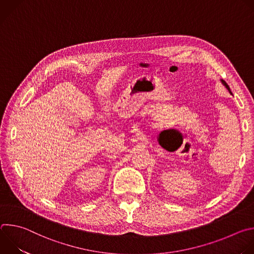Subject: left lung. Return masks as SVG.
<instances>
[{
  "mask_svg": "<svg viewBox=\"0 0 254 254\" xmlns=\"http://www.w3.org/2000/svg\"><path fill=\"white\" fill-rule=\"evenodd\" d=\"M221 82H222V83H223V84H224V85H225V87H226V88H227V89H228V91H229V92H230V93H231V94H232V92H231V90H230V87H229V86H228V84H227V83H226V82H225V81H224V80H221Z\"/></svg>",
  "mask_w": 254,
  "mask_h": 254,
  "instance_id": "1",
  "label": "left lung"
}]
</instances>
